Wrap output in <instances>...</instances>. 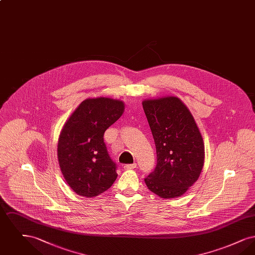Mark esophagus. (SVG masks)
<instances>
[{
	"instance_id": "esophagus-1",
	"label": "esophagus",
	"mask_w": 255,
	"mask_h": 255,
	"mask_svg": "<svg viewBox=\"0 0 255 255\" xmlns=\"http://www.w3.org/2000/svg\"><path fill=\"white\" fill-rule=\"evenodd\" d=\"M124 169L129 170L133 169V168H136V163H131V164H125L124 166Z\"/></svg>"
}]
</instances>
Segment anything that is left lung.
<instances>
[{
    "label": "left lung",
    "mask_w": 255,
    "mask_h": 255,
    "mask_svg": "<svg viewBox=\"0 0 255 255\" xmlns=\"http://www.w3.org/2000/svg\"><path fill=\"white\" fill-rule=\"evenodd\" d=\"M157 151V165L145 179L150 191L180 197L200 177L205 160L202 134L191 113L175 97L142 102Z\"/></svg>",
    "instance_id": "obj_1"
}]
</instances>
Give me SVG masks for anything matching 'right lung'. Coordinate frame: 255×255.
I'll return each mask as SVG.
<instances>
[{
  "instance_id": "1",
  "label": "right lung",
  "mask_w": 255,
  "mask_h": 255,
  "mask_svg": "<svg viewBox=\"0 0 255 255\" xmlns=\"http://www.w3.org/2000/svg\"><path fill=\"white\" fill-rule=\"evenodd\" d=\"M121 100L88 98L61 131L57 156L62 174L76 194L95 197L116 181L117 163L110 158L104 133L123 114Z\"/></svg>"
}]
</instances>
